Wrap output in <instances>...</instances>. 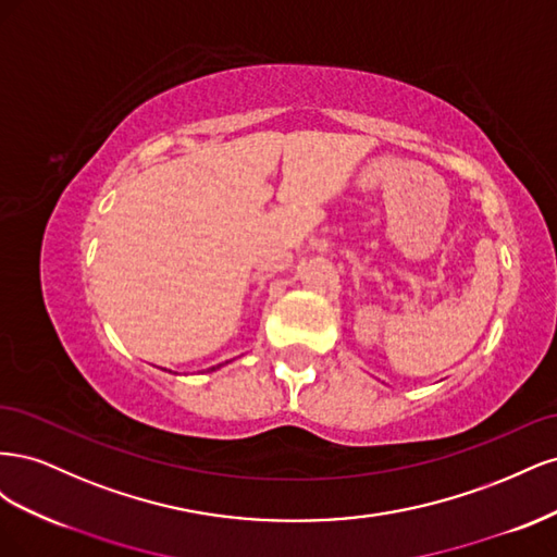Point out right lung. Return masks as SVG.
I'll return each instance as SVG.
<instances>
[{
	"label": "right lung",
	"instance_id": "1",
	"mask_svg": "<svg viewBox=\"0 0 557 557\" xmlns=\"http://www.w3.org/2000/svg\"><path fill=\"white\" fill-rule=\"evenodd\" d=\"M213 369H218V367H211V372H213Z\"/></svg>",
	"mask_w": 557,
	"mask_h": 557
}]
</instances>
